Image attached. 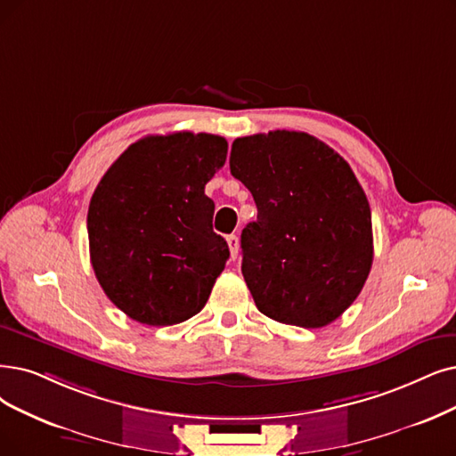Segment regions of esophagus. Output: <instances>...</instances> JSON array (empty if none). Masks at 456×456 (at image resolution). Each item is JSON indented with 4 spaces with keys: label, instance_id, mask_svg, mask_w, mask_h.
Listing matches in <instances>:
<instances>
[{
    "label": "esophagus",
    "instance_id": "obj_1",
    "mask_svg": "<svg viewBox=\"0 0 456 456\" xmlns=\"http://www.w3.org/2000/svg\"><path fill=\"white\" fill-rule=\"evenodd\" d=\"M226 241H228V248H230V258L235 260V258H238V252H240V240H238V235H235V233L228 235Z\"/></svg>",
    "mask_w": 456,
    "mask_h": 456
}]
</instances>
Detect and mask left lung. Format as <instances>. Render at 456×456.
<instances>
[{"mask_svg": "<svg viewBox=\"0 0 456 456\" xmlns=\"http://www.w3.org/2000/svg\"><path fill=\"white\" fill-rule=\"evenodd\" d=\"M230 172L258 216L241 233V273L267 318L318 330L335 322L372 267L365 191L335 150L297 131L235 138Z\"/></svg>", "mask_w": 456, "mask_h": 456, "instance_id": "8db88e82", "label": "left lung"}]
</instances>
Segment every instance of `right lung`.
I'll return each instance as SVG.
<instances>
[{"label": "right lung", "instance_id": "1", "mask_svg": "<svg viewBox=\"0 0 456 456\" xmlns=\"http://www.w3.org/2000/svg\"><path fill=\"white\" fill-rule=\"evenodd\" d=\"M226 153V138L216 134L145 136L99 181L87 211L91 265L129 318L174 325L208 303L230 250L213 232L206 183Z\"/></svg>", "mask_w": 456, "mask_h": 456}]
</instances>
